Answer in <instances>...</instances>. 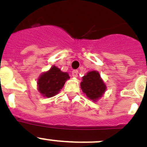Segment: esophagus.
Masks as SVG:
<instances>
[{
    "label": "esophagus",
    "mask_w": 147,
    "mask_h": 147,
    "mask_svg": "<svg viewBox=\"0 0 147 147\" xmlns=\"http://www.w3.org/2000/svg\"><path fill=\"white\" fill-rule=\"evenodd\" d=\"M72 76L74 78H76L78 76V71L77 70H74L72 71Z\"/></svg>",
    "instance_id": "obj_1"
}]
</instances>
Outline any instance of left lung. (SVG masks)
Segmentation results:
<instances>
[{"label":"left lung","mask_w":147,"mask_h":147,"mask_svg":"<svg viewBox=\"0 0 147 147\" xmlns=\"http://www.w3.org/2000/svg\"><path fill=\"white\" fill-rule=\"evenodd\" d=\"M81 89L92 101L96 102L102 98L106 90V85L97 71H89L82 77L80 83Z\"/></svg>","instance_id":"obj_1"}]
</instances>
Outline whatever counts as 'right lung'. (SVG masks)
Returning a JSON list of instances; mask_svg holds the SVG:
<instances>
[{"instance_id": "add662e5", "label": "right lung", "mask_w": 147, "mask_h": 147, "mask_svg": "<svg viewBox=\"0 0 147 147\" xmlns=\"http://www.w3.org/2000/svg\"><path fill=\"white\" fill-rule=\"evenodd\" d=\"M70 76L67 72H63L59 68L53 65L49 71L42 73L38 78V92L44 97L51 98L60 92Z\"/></svg>"}]
</instances>
